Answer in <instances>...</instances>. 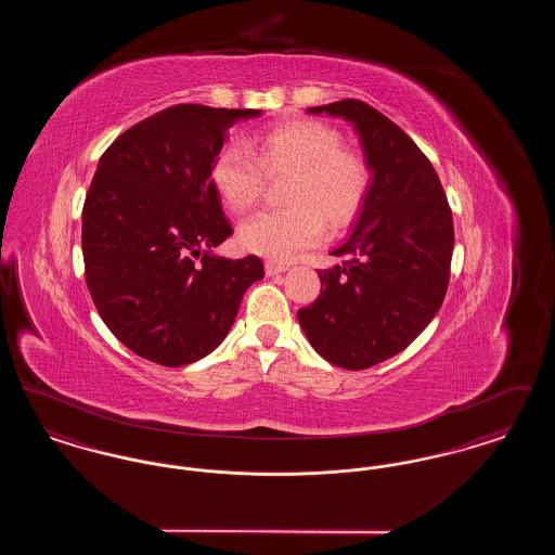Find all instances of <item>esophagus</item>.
Returning a JSON list of instances; mask_svg holds the SVG:
<instances>
[{"instance_id": "34e87169", "label": "esophagus", "mask_w": 555, "mask_h": 555, "mask_svg": "<svg viewBox=\"0 0 555 555\" xmlns=\"http://www.w3.org/2000/svg\"><path fill=\"white\" fill-rule=\"evenodd\" d=\"M266 274L268 276H274V274H281V272H285V270H289V266L287 264H276V262H266Z\"/></svg>"}]
</instances>
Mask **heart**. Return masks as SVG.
Here are the masks:
<instances>
[{"mask_svg": "<svg viewBox=\"0 0 555 555\" xmlns=\"http://www.w3.org/2000/svg\"><path fill=\"white\" fill-rule=\"evenodd\" d=\"M256 160L237 143L224 145L210 164V181L231 211L249 210L264 186V172H291L283 210H266L238 227L243 249L285 262L322 238V222L337 235L362 214L372 189L366 158L345 147L328 122L299 118L256 137Z\"/></svg>", "mask_w": 555, "mask_h": 555, "instance_id": "b5f03b06", "label": "heart"}]
</instances>
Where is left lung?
Here are the masks:
<instances>
[{
	"mask_svg": "<svg viewBox=\"0 0 555 555\" xmlns=\"http://www.w3.org/2000/svg\"><path fill=\"white\" fill-rule=\"evenodd\" d=\"M356 127L372 168L369 202L351 237L320 270V295L297 320L318 353L364 370L412 344L439 312L449 285L453 218L433 164L378 109L360 100L310 107Z\"/></svg>",
	"mask_w": 555,
	"mask_h": 555,
	"instance_id": "left-lung-1",
	"label": "left lung"
}]
</instances>
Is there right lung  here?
Returning <instances> with one entry per match:
<instances>
[{
  "instance_id": "add662e5",
  "label": "right lung",
  "mask_w": 555,
  "mask_h": 555,
  "mask_svg": "<svg viewBox=\"0 0 555 555\" xmlns=\"http://www.w3.org/2000/svg\"><path fill=\"white\" fill-rule=\"evenodd\" d=\"M262 109L179 104L137 122L100 158L82 206L85 281L107 328L137 356L185 366L229 335L258 256L218 258L233 235L210 164Z\"/></svg>"
}]
</instances>
